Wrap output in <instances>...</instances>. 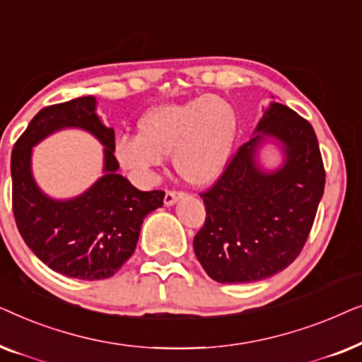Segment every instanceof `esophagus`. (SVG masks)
<instances>
[{"mask_svg":"<svg viewBox=\"0 0 362 362\" xmlns=\"http://www.w3.org/2000/svg\"><path fill=\"white\" fill-rule=\"evenodd\" d=\"M185 196V192H181V191H166V194H165V204L166 206H173L175 204V202L180 199V197H182Z\"/></svg>","mask_w":362,"mask_h":362,"instance_id":"34e87169","label":"esophagus"}]
</instances>
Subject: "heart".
I'll use <instances>...</instances> for the list:
<instances>
[{"label": "heart", "instance_id": "obj_1", "mask_svg": "<svg viewBox=\"0 0 362 362\" xmlns=\"http://www.w3.org/2000/svg\"><path fill=\"white\" fill-rule=\"evenodd\" d=\"M239 118L226 98L202 95L181 103H163L143 113L138 135L115 141L113 151L123 170L146 181L173 153L177 175L192 186L216 181L229 161Z\"/></svg>", "mask_w": 362, "mask_h": 362}]
</instances>
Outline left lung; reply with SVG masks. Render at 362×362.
I'll use <instances>...</instances> for the list:
<instances>
[{"label":"left lung","instance_id":"1","mask_svg":"<svg viewBox=\"0 0 362 362\" xmlns=\"http://www.w3.org/2000/svg\"><path fill=\"white\" fill-rule=\"evenodd\" d=\"M232 156L216 185L201 192L206 221L194 254L212 280L249 284L279 274L303 249L325 191V166L313 127L272 102L255 132ZM275 139L284 165L262 170L256 150Z\"/></svg>","mask_w":362,"mask_h":362}]
</instances>
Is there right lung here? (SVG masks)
Returning <instances> with one entry per match:
<instances>
[{"label": "right lung", "mask_w": 362, "mask_h": 362, "mask_svg": "<svg viewBox=\"0 0 362 362\" xmlns=\"http://www.w3.org/2000/svg\"><path fill=\"white\" fill-rule=\"evenodd\" d=\"M95 97L42 108L11 153L13 212L26 245L59 274L78 280L115 275L133 255L143 219L163 206L165 191H140L118 175L115 132L102 123ZM62 127H81L104 146V176L81 197L52 200L32 177V146Z\"/></svg>", "instance_id": "1"}]
</instances>
